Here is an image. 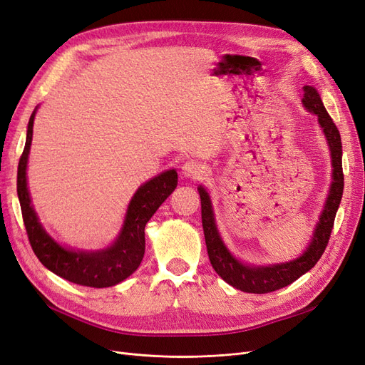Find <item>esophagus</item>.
<instances>
[{"instance_id": "obj_1", "label": "esophagus", "mask_w": 365, "mask_h": 365, "mask_svg": "<svg viewBox=\"0 0 365 365\" xmlns=\"http://www.w3.org/2000/svg\"><path fill=\"white\" fill-rule=\"evenodd\" d=\"M182 175L190 180H200L204 177V168L195 160H188L182 165Z\"/></svg>"}]
</instances>
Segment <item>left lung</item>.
<instances>
[{
	"label": "left lung",
	"mask_w": 365,
	"mask_h": 365,
	"mask_svg": "<svg viewBox=\"0 0 365 365\" xmlns=\"http://www.w3.org/2000/svg\"><path fill=\"white\" fill-rule=\"evenodd\" d=\"M302 106L309 113H312V115L317 116V122L331 150L332 165V181L328 197H326V202L316 225V230H314L311 242L302 252V255L287 262L264 264V266L249 264L238 259L231 254V250L226 247L222 240L208 192L202 185L197 187L200 196V208H202V228L211 266L225 282H228L230 285L237 288V290H242L245 293L264 294L279 290V288L290 285L297 278H300V276L309 272L323 255L326 245L329 242L331 231L334 228L335 215L338 207H340L344 188L340 131L335 127L329 113L326 111L316 87H304Z\"/></svg>",
	"instance_id": "obj_1"
}]
</instances>
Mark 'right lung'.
I'll use <instances>...</instances> for the list:
<instances>
[{"mask_svg": "<svg viewBox=\"0 0 365 365\" xmlns=\"http://www.w3.org/2000/svg\"><path fill=\"white\" fill-rule=\"evenodd\" d=\"M37 108L39 106L30 116L27 139L18 166V197L33 252L48 270L69 282L93 288L116 285L127 279L140 266L145 255V226L177 188L178 173L175 169L165 170L137 188L128 204L120 232L110 246L99 250L61 246L39 222L27 185V163Z\"/></svg>", "mask_w": 365, "mask_h": 365, "instance_id": "1", "label": "right lung"}]
</instances>
